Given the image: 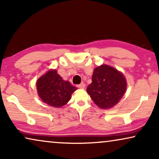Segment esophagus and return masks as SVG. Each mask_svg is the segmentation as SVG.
Instances as JSON below:
<instances>
[{
    "instance_id": "1",
    "label": "esophagus",
    "mask_w": 159,
    "mask_h": 159,
    "mask_svg": "<svg viewBox=\"0 0 159 159\" xmlns=\"http://www.w3.org/2000/svg\"><path fill=\"white\" fill-rule=\"evenodd\" d=\"M77 88H81V89L84 88H85V84H84V83H81V84H78Z\"/></svg>"
}]
</instances>
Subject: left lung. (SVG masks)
Instances as JSON below:
<instances>
[{
    "label": "left lung",
    "instance_id": "obj_1",
    "mask_svg": "<svg viewBox=\"0 0 159 159\" xmlns=\"http://www.w3.org/2000/svg\"><path fill=\"white\" fill-rule=\"evenodd\" d=\"M126 88L127 82L122 74L111 66L102 65L94 69L87 92L98 106L109 108L122 98Z\"/></svg>",
    "mask_w": 159,
    "mask_h": 159
}]
</instances>
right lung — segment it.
<instances>
[{
	"instance_id": "obj_1",
	"label": "right lung",
	"mask_w": 159,
	"mask_h": 159,
	"mask_svg": "<svg viewBox=\"0 0 159 159\" xmlns=\"http://www.w3.org/2000/svg\"><path fill=\"white\" fill-rule=\"evenodd\" d=\"M39 96L44 103L53 107L65 105L77 90L70 82L63 80L56 70H50L37 82Z\"/></svg>"
}]
</instances>
